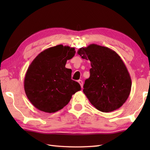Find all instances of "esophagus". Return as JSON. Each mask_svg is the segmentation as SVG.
I'll return each instance as SVG.
<instances>
[{"label":"esophagus","instance_id":"1","mask_svg":"<svg viewBox=\"0 0 150 150\" xmlns=\"http://www.w3.org/2000/svg\"><path fill=\"white\" fill-rule=\"evenodd\" d=\"M78 82H79V84H80L81 88H83V82H82L81 80H79V81H78Z\"/></svg>","mask_w":150,"mask_h":150}]
</instances>
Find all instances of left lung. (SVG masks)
<instances>
[{
    "label": "left lung",
    "instance_id": "obj_1",
    "mask_svg": "<svg viewBox=\"0 0 150 150\" xmlns=\"http://www.w3.org/2000/svg\"><path fill=\"white\" fill-rule=\"evenodd\" d=\"M77 53L91 62L90 77L83 92L93 106L102 112L119 109L128 99L132 79L122 60L109 47L91 44Z\"/></svg>",
    "mask_w": 150,
    "mask_h": 150
}]
</instances>
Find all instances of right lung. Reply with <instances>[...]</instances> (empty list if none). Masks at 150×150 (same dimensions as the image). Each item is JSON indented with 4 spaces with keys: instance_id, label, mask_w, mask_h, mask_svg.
<instances>
[{
    "instance_id": "1",
    "label": "right lung",
    "mask_w": 150,
    "mask_h": 150,
    "mask_svg": "<svg viewBox=\"0 0 150 150\" xmlns=\"http://www.w3.org/2000/svg\"><path fill=\"white\" fill-rule=\"evenodd\" d=\"M75 54L74 47L60 44L42 51L30 64L24 77V91L38 110L55 113L81 90L80 84L71 79V69L65 67Z\"/></svg>"
}]
</instances>
